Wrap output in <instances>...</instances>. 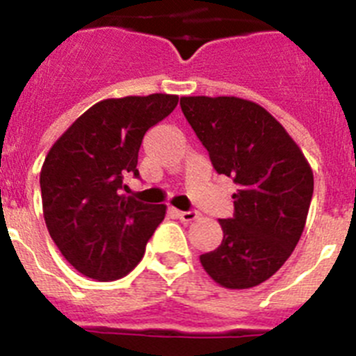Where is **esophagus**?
<instances>
[{"label": "esophagus", "mask_w": 356, "mask_h": 356, "mask_svg": "<svg viewBox=\"0 0 356 356\" xmlns=\"http://www.w3.org/2000/svg\"><path fill=\"white\" fill-rule=\"evenodd\" d=\"M176 215H178V218L184 220V222H192V220H195V218H200V211H195V210L176 211Z\"/></svg>", "instance_id": "1"}]
</instances>
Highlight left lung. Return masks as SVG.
Here are the masks:
<instances>
[{"instance_id":"obj_1","label":"left lung","mask_w":356,"mask_h":356,"mask_svg":"<svg viewBox=\"0 0 356 356\" xmlns=\"http://www.w3.org/2000/svg\"><path fill=\"white\" fill-rule=\"evenodd\" d=\"M180 106L215 171L238 185L233 217L218 218L222 243L201 254V265L224 288H254L284 265L304 233L314 191L311 165L256 102L181 97Z\"/></svg>"}]
</instances>
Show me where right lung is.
<instances>
[{
    "mask_svg": "<svg viewBox=\"0 0 356 356\" xmlns=\"http://www.w3.org/2000/svg\"><path fill=\"white\" fill-rule=\"evenodd\" d=\"M176 104L165 93L102 100L49 149L40 171L45 226L83 275L106 282L132 272L164 220L165 204L123 194V176L139 178L143 138Z\"/></svg>",
    "mask_w": 356,
    "mask_h": 356,
    "instance_id": "right-lung-1",
    "label": "right lung"
}]
</instances>
